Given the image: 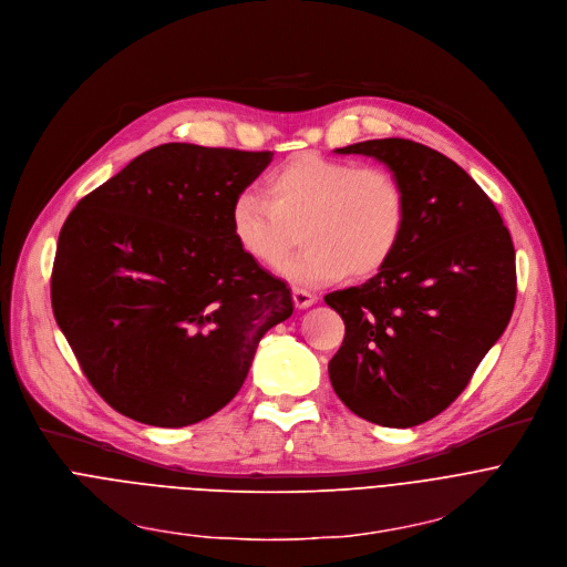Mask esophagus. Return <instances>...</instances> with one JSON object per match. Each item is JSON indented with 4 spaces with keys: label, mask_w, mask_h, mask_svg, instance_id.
<instances>
[{
    "label": "esophagus",
    "mask_w": 567,
    "mask_h": 567,
    "mask_svg": "<svg viewBox=\"0 0 567 567\" xmlns=\"http://www.w3.org/2000/svg\"><path fill=\"white\" fill-rule=\"evenodd\" d=\"M316 295H312V292H308V290H301V288H295L292 290V301H295V306L297 308H308V306H312V303H316Z\"/></svg>",
    "instance_id": "1"
}]
</instances>
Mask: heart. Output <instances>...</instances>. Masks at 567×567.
<instances>
[{
    "instance_id": "obj_1",
    "label": "heart",
    "mask_w": 567,
    "mask_h": 567,
    "mask_svg": "<svg viewBox=\"0 0 567 567\" xmlns=\"http://www.w3.org/2000/svg\"><path fill=\"white\" fill-rule=\"evenodd\" d=\"M264 192L240 194L229 212L234 240L259 266H281L301 286L381 275L408 229V192L383 166H358L320 153H297L272 168Z\"/></svg>"
}]
</instances>
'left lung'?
<instances>
[{"mask_svg": "<svg viewBox=\"0 0 567 567\" xmlns=\"http://www.w3.org/2000/svg\"><path fill=\"white\" fill-rule=\"evenodd\" d=\"M342 155L381 159L408 192V229L390 266L324 301L344 320L331 385L360 419L412 427L442 414L507 329L516 249L491 198L453 159L410 140Z\"/></svg>", "mask_w": 567, "mask_h": 567, "instance_id": "left-lung-1", "label": "left lung"}]
</instances>
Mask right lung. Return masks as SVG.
Masks as SVG:
<instances>
[{
    "mask_svg": "<svg viewBox=\"0 0 567 567\" xmlns=\"http://www.w3.org/2000/svg\"><path fill=\"white\" fill-rule=\"evenodd\" d=\"M270 151L162 144L87 194L60 229L53 318L118 414L198 423L240 390L268 329L292 316L286 281L238 247L234 200Z\"/></svg>",
    "mask_w": 567,
    "mask_h": 567,
    "instance_id": "1",
    "label": "right lung"
}]
</instances>
